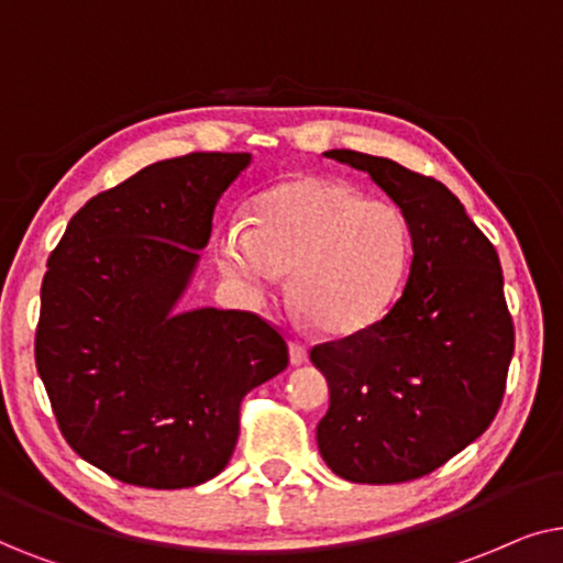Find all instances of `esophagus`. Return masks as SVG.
I'll return each mask as SVG.
<instances>
[{
	"instance_id": "esophagus-1",
	"label": "esophagus",
	"mask_w": 563,
	"mask_h": 563,
	"mask_svg": "<svg viewBox=\"0 0 563 563\" xmlns=\"http://www.w3.org/2000/svg\"><path fill=\"white\" fill-rule=\"evenodd\" d=\"M288 347H290V363H294V365H301V363H306V360H309V347H306L303 342L294 340L288 344Z\"/></svg>"
}]
</instances>
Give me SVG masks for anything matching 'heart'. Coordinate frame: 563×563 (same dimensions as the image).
I'll return each mask as SVG.
<instances>
[{
	"label": "heart",
	"mask_w": 563,
	"mask_h": 563,
	"mask_svg": "<svg viewBox=\"0 0 563 563\" xmlns=\"http://www.w3.org/2000/svg\"><path fill=\"white\" fill-rule=\"evenodd\" d=\"M216 257L252 296L265 298L290 275L298 309L321 332L350 336L380 321L401 294L411 227L391 200L365 198L332 177H301L262 192L250 231L227 227Z\"/></svg>",
	"instance_id": "obj_1"
}]
</instances>
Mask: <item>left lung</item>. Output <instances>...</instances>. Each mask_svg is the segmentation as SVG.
<instances>
[{"instance_id":"obj_1","label":"left lung","mask_w":563,"mask_h":563,"mask_svg":"<svg viewBox=\"0 0 563 563\" xmlns=\"http://www.w3.org/2000/svg\"><path fill=\"white\" fill-rule=\"evenodd\" d=\"M401 208L411 227L409 280L363 332L311 347L327 376L321 459L355 484L432 474L497 417L515 352L499 254L434 177L384 156L332 148Z\"/></svg>"}]
</instances>
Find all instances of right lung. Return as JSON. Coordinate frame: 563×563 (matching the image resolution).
<instances>
[{"label":"right lung","mask_w":563,"mask_h":563,"mask_svg":"<svg viewBox=\"0 0 563 563\" xmlns=\"http://www.w3.org/2000/svg\"><path fill=\"white\" fill-rule=\"evenodd\" d=\"M252 154L156 162L74 213L48 257L35 365L74 453L123 484L198 486L227 468L239 407L288 365L252 311L175 313L223 190Z\"/></svg>","instance_id":"add662e5"}]
</instances>
